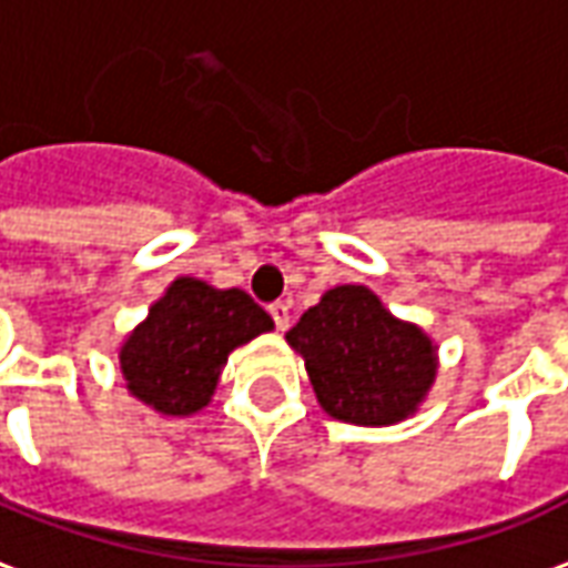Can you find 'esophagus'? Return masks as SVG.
Listing matches in <instances>:
<instances>
[{
  "label": "esophagus",
  "mask_w": 568,
  "mask_h": 568,
  "mask_svg": "<svg viewBox=\"0 0 568 568\" xmlns=\"http://www.w3.org/2000/svg\"><path fill=\"white\" fill-rule=\"evenodd\" d=\"M268 314H272L275 326L284 333L290 326V302H272V305H268Z\"/></svg>",
  "instance_id": "1"
}]
</instances>
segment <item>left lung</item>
<instances>
[{
  "label": "left lung",
  "mask_w": 568,
  "mask_h": 568,
  "mask_svg": "<svg viewBox=\"0 0 568 568\" xmlns=\"http://www.w3.org/2000/svg\"><path fill=\"white\" fill-rule=\"evenodd\" d=\"M317 403L335 420L387 426L415 415L436 378V345L393 317L369 287L326 290L287 333Z\"/></svg>",
  "instance_id": "8db88e82"
}]
</instances>
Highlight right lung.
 <instances>
[{
  "label": "right lung",
  "mask_w": 568,
  "mask_h": 568,
  "mask_svg": "<svg viewBox=\"0 0 568 568\" xmlns=\"http://www.w3.org/2000/svg\"><path fill=\"white\" fill-rule=\"evenodd\" d=\"M272 326L244 290L178 278L123 342L120 372L132 396L160 415H193L209 405L226 357Z\"/></svg>",
  "instance_id": "right-lung-1"
}]
</instances>
